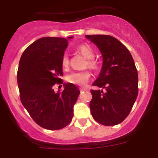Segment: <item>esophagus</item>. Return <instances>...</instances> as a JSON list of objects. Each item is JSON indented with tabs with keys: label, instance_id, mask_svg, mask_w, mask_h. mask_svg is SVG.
<instances>
[{
	"label": "esophagus",
	"instance_id": "34e87169",
	"mask_svg": "<svg viewBox=\"0 0 158 158\" xmlns=\"http://www.w3.org/2000/svg\"><path fill=\"white\" fill-rule=\"evenodd\" d=\"M79 90H80L81 92H82V91L85 90V88H83V87H80V88H79Z\"/></svg>",
	"mask_w": 158,
	"mask_h": 158
}]
</instances>
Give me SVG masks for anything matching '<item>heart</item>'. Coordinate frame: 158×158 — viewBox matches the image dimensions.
Wrapping results in <instances>:
<instances>
[{
    "mask_svg": "<svg viewBox=\"0 0 158 158\" xmlns=\"http://www.w3.org/2000/svg\"><path fill=\"white\" fill-rule=\"evenodd\" d=\"M78 49L89 60V66L94 67L95 66V63L92 60V59L95 57V52H94L93 49L89 44H81V45H79L78 47ZM61 64L64 69H67L69 68V55L66 52L63 54V57H62ZM89 78H90V73L89 71H87V70H84V71H75L71 73L66 76V80H67V82H70V83L82 86V85H85L88 82Z\"/></svg>",
    "mask_w": 158,
    "mask_h": 158,
    "instance_id": "b5f03b06",
    "label": "heart"
}]
</instances>
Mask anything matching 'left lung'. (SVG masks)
<instances>
[{"label":"left lung","instance_id":"left-lung-1","mask_svg":"<svg viewBox=\"0 0 158 158\" xmlns=\"http://www.w3.org/2000/svg\"><path fill=\"white\" fill-rule=\"evenodd\" d=\"M97 46L103 58L98 77L92 85L89 104L93 118L111 126L123 122L130 113L138 93V76L129 50L118 40L109 35H85Z\"/></svg>","mask_w":158,"mask_h":158}]
</instances>
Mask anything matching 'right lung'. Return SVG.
I'll use <instances>...</instances> for the list:
<instances>
[{
  "instance_id": "1",
  "label": "right lung",
  "mask_w": 158,
  "mask_h": 158,
  "mask_svg": "<svg viewBox=\"0 0 158 158\" xmlns=\"http://www.w3.org/2000/svg\"><path fill=\"white\" fill-rule=\"evenodd\" d=\"M42 37L24 50L17 71L20 101L37 125L48 130L68 125L73 117V106L80 91L73 83H65L64 90L55 92L52 86L63 76L61 61L68 40Z\"/></svg>"
}]
</instances>
